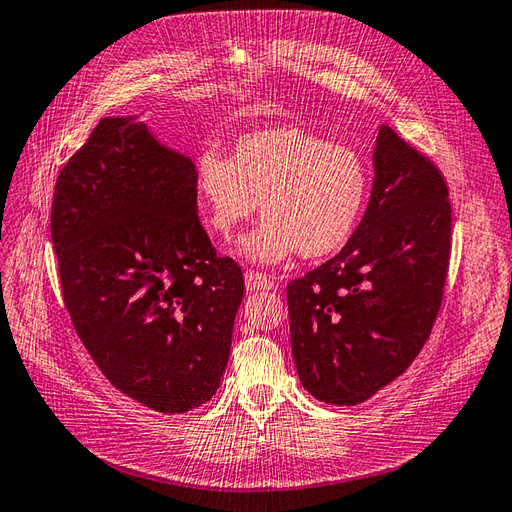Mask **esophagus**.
<instances>
[{"label": "esophagus", "instance_id": "obj_1", "mask_svg": "<svg viewBox=\"0 0 512 512\" xmlns=\"http://www.w3.org/2000/svg\"><path fill=\"white\" fill-rule=\"evenodd\" d=\"M245 287L249 291H267L274 287V280L265 274H260V271L249 269V271H245Z\"/></svg>", "mask_w": 512, "mask_h": 512}]
</instances>
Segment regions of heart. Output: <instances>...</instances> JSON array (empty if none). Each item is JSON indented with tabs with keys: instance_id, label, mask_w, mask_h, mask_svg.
I'll list each match as a JSON object with an SVG mask.
<instances>
[{
	"instance_id": "1",
	"label": "heart",
	"mask_w": 512,
	"mask_h": 512,
	"mask_svg": "<svg viewBox=\"0 0 512 512\" xmlns=\"http://www.w3.org/2000/svg\"><path fill=\"white\" fill-rule=\"evenodd\" d=\"M192 181L208 230L219 238H230L260 203L265 221L241 241L256 263H280L295 252L309 260L337 254L355 236L370 197V168L355 149L295 124L241 135L230 157L201 151Z\"/></svg>"
}]
</instances>
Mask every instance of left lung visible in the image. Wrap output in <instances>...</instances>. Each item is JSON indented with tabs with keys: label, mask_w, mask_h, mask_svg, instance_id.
Returning a JSON list of instances; mask_svg holds the SVG:
<instances>
[{
	"label": "left lung",
	"mask_w": 512,
	"mask_h": 512,
	"mask_svg": "<svg viewBox=\"0 0 512 512\" xmlns=\"http://www.w3.org/2000/svg\"><path fill=\"white\" fill-rule=\"evenodd\" d=\"M451 230L445 175L383 124L355 236L287 285L291 352L306 392L357 405L410 368L445 298Z\"/></svg>",
	"instance_id": "left-lung-1"
}]
</instances>
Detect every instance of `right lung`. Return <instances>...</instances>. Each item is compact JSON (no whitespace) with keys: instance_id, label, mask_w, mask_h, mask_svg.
<instances>
[{"instance_id":"1","label":"right lung","mask_w":512,"mask_h":512,"mask_svg":"<svg viewBox=\"0 0 512 512\" xmlns=\"http://www.w3.org/2000/svg\"><path fill=\"white\" fill-rule=\"evenodd\" d=\"M188 157L144 122L102 118L56 177L50 232L65 309L111 385L162 414L212 399L245 282L197 214Z\"/></svg>"}]
</instances>
